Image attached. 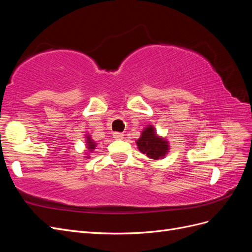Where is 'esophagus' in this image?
Here are the masks:
<instances>
[{
  "label": "esophagus",
  "mask_w": 252,
  "mask_h": 252,
  "mask_svg": "<svg viewBox=\"0 0 252 252\" xmlns=\"http://www.w3.org/2000/svg\"><path fill=\"white\" fill-rule=\"evenodd\" d=\"M113 138L116 139V140H121V139L124 138V134L122 133V132H114L113 133Z\"/></svg>",
  "instance_id": "34e87169"
}]
</instances>
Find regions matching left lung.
I'll use <instances>...</instances> for the list:
<instances>
[{
  "label": "left lung",
  "instance_id": "8db88e82",
  "mask_svg": "<svg viewBox=\"0 0 252 252\" xmlns=\"http://www.w3.org/2000/svg\"><path fill=\"white\" fill-rule=\"evenodd\" d=\"M139 150L142 154L146 155L149 158L159 159L163 158L169 150L168 141L159 138L157 134L154 126L149 125L144 129L141 133L140 139L135 142Z\"/></svg>",
  "mask_w": 252,
  "mask_h": 252
}]
</instances>
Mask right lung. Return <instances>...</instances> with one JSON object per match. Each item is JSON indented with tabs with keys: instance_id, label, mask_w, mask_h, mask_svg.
I'll return each instance as SVG.
<instances>
[{
	"instance_id": "obj_1",
	"label": "right lung",
	"mask_w": 252,
	"mask_h": 252,
	"mask_svg": "<svg viewBox=\"0 0 252 252\" xmlns=\"http://www.w3.org/2000/svg\"><path fill=\"white\" fill-rule=\"evenodd\" d=\"M86 145H87V148L89 151H93L94 149H95L96 146V143L94 142V140H91V138L89 135H86ZM88 158V157H86Z\"/></svg>"
}]
</instances>
